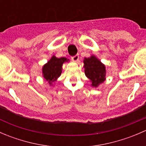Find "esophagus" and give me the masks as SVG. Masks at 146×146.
<instances>
[{
	"mask_svg": "<svg viewBox=\"0 0 146 146\" xmlns=\"http://www.w3.org/2000/svg\"><path fill=\"white\" fill-rule=\"evenodd\" d=\"M71 59L73 60V61H77L79 59V55L78 54H76V55L73 56L71 57Z\"/></svg>",
	"mask_w": 146,
	"mask_h": 146,
	"instance_id": "1",
	"label": "esophagus"
}]
</instances>
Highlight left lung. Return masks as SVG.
Listing matches in <instances>:
<instances>
[{
	"label": "left lung",
	"instance_id": "8db88e82",
	"mask_svg": "<svg viewBox=\"0 0 146 146\" xmlns=\"http://www.w3.org/2000/svg\"><path fill=\"white\" fill-rule=\"evenodd\" d=\"M85 74L90 80L91 86L97 88L105 80V66L95 56L85 58L83 61Z\"/></svg>",
	"mask_w": 146,
	"mask_h": 146
}]
</instances>
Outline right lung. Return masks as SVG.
Returning a JSON list of instances; mask_svg holds the SVG:
<instances>
[{
    "label": "right lung",
    "mask_w": 146,
    "mask_h": 146,
    "mask_svg": "<svg viewBox=\"0 0 146 146\" xmlns=\"http://www.w3.org/2000/svg\"><path fill=\"white\" fill-rule=\"evenodd\" d=\"M68 59L65 57L56 58L53 56L51 59L42 67L43 77L48 81L50 85H53V82L56 81L57 78L61 76L62 72V66L64 62H68Z\"/></svg>",
    "instance_id": "1"
}]
</instances>
